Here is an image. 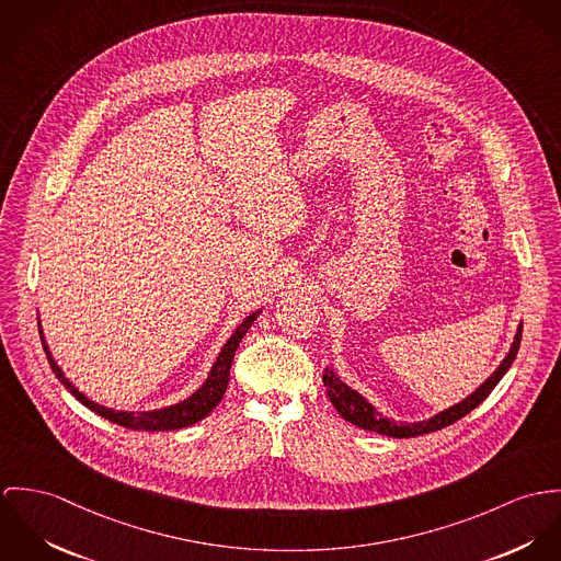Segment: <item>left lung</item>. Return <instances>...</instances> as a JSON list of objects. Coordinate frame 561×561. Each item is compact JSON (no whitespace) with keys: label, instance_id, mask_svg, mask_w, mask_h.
Here are the masks:
<instances>
[{"label":"left lung","instance_id":"1","mask_svg":"<svg viewBox=\"0 0 561 561\" xmlns=\"http://www.w3.org/2000/svg\"><path fill=\"white\" fill-rule=\"evenodd\" d=\"M520 335H523V324H520L518 331H516V337H514V342H512V348H510L507 357L501 362V366H499L497 370L491 374V378H486L471 396H467L462 402H458V404H454V407H449V409L436 413L435 417L424 420V422H415V424H404V422L398 424V422H393V420L382 417L380 413L374 411L373 404H370L364 396H359L355 389H351L346 382H342V380L335 376V373H331V370H324V374H322V382H324L327 396H329L331 404L337 409V413H340L346 422H351V424H355V426H359V428H364V431L378 433V435L396 436V438L428 435V433H435V431H440V428H445V426L458 422L460 417H465L467 413H471L478 404H482V402L489 398V393L497 387V382L503 378V374L510 370L512 362L516 359V353H518V346H520Z\"/></svg>","mask_w":561,"mask_h":561}]
</instances>
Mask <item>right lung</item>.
<instances>
[{
  "instance_id": "add662e5",
  "label": "right lung",
  "mask_w": 561,
  "mask_h": 561,
  "mask_svg": "<svg viewBox=\"0 0 561 561\" xmlns=\"http://www.w3.org/2000/svg\"><path fill=\"white\" fill-rule=\"evenodd\" d=\"M257 313H260V311H253V313H250V316L237 327V331L232 333V337L224 344V348H221V353H219V357H217L213 370L208 374L206 382H204L191 398L179 402V404H174V407H168V409L141 411V413L114 411V409L101 407V404L92 402L90 398H85V396L64 376L62 370L58 368V364L54 362V357H51V353H49V346L45 344V337H43V335H41V337H43V348H45V353H47V359H49L51 370L62 380L64 387H66L83 407H88L90 411L99 413L101 417H105V420H110V422H114V424H118V426H123V428H130V431H152V433L159 431V433H161V431H179V428H187V426L197 424L199 420H204V417L221 402V398H224V393H226V389H228V380H230V368H232V362H234V353H237V348H239L243 335L248 333V329L253 324V320L257 318ZM38 329H41V327H38ZM41 333H43V329H41Z\"/></svg>"
}]
</instances>
